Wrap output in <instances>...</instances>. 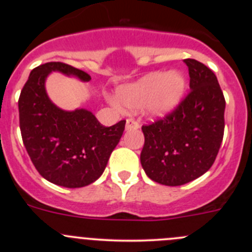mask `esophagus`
Instances as JSON below:
<instances>
[{
    "label": "esophagus",
    "instance_id": "1",
    "mask_svg": "<svg viewBox=\"0 0 252 252\" xmlns=\"http://www.w3.org/2000/svg\"><path fill=\"white\" fill-rule=\"evenodd\" d=\"M139 128V123L133 118H128L126 119V130H131V129H138Z\"/></svg>",
    "mask_w": 252,
    "mask_h": 252
}]
</instances>
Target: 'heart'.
Instances as JSON below:
<instances>
[{"label": "heart", "instance_id": "obj_1", "mask_svg": "<svg viewBox=\"0 0 252 252\" xmlns=\"http://www.w3.org/2000/svg\"><path fill=\"white\" fill-rule=\"evenodd\" d=\"M187 81L179 72H155L133 84H126L117 90V98L129 110L144 108L154 117L172 113L184 97Z\"/></svg>", "mask_w": 252, "mask_h": 252}]
</instances>
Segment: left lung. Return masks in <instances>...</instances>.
I'll return each instance as SVG.
<instances>
[{"label":"left lung","mask_w":252,"mask_h":252,"mask_svg":"<svg viewBox=\"0 0 252 252\" xmlns=\"http://www.w3.org/2000/svg\"><path fill=\"white\" fill-rule=\"evenodd\" d=\"M190 91L172 113L141 126V166L150 179L187 184L212 167L224 134L225 100L215 73L187 58Z\"/></svg>","instance_id":"obj_1"}]
</instances>
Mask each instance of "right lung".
Returning a JSON list of instances; mask_svg holds the SVG:
<instances>
[{"mask_svg":"<svg viewBox=\"0 0 252 252\" xmlns=\"http://www.w3.org/2000/svg\"><path fill=\"white\" fill-rule=\"evenodd\" d=\"M52 70L84 81L91 79L84 70L62 62L34 68L18 100L23 144L36 171L48 182L64 188L85 187L103 173L126 121L105 126L86 110L56 107L45 90V80Z\"/></svg>","mask_w":252,"mask_h":252,"instance_id":"add662e5","label":"right lung"}]
</instances>
